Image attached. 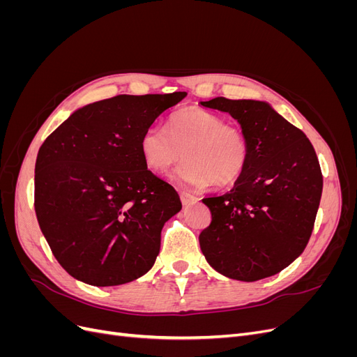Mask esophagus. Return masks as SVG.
I'll use <instances>...</instances> for the list:
<instances>
[{
	"instance_id": "obj_1",
	"label": "esophagus",
	"mask_w": 357,
	"mask_h": 357,
	"mask_svg": "<svg viewBox=\"0 0 357 357\" xmlns=\"http://www.w3.org/2000/svg\"><path fill=\"white\" fill-rule=\"evenodd\" d=\"M180 199H181V204L185 205V207H188V205H193L198 201V198L195 195H190V193H188V192H181Z\"/></svg>"
}]
</instances>
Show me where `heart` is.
I'll use <instances>...</instances> for the list:
<instances>
[{"mask_svg":"<svg viewBox=\"0 0 357 357\" xmlns=\"http://www.w3.org/2000/svg\"><path fill=\"white\" fill-rule=\"evenodd\" d=\"M139 152L147 168L158 174H164L185 156L171 180L193 189L211 183L218 188L231 186L250 160V146L243 129L197 107L172 114L167 128L149 126L139 139Z\"/></svg>","mask_w":357,"mask_h":357,"instance_id":"heart-1","label":"heart"}]
</instances>
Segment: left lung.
Instances as JSON below:
<instances>
[{
    "label": "left lung",
    "instance_id": "8db88e82",
    "mask_svg": "<svg viewBox=\"0 0 357 357\" xmlns=\"http://www.w3.org/2000/svg\"><path fill=\"white\" fill-rule=\"evenodd\" d=\"M201 104L229 113L250 146L234 188L202 199L211 211L199 235L202 255L225 277H271L304 252L314 228L323 189L314 147L268 102L219 96Z\"/></svg>",
    "mask_w": 357,
    "mask_h": 357
}]
</instances>
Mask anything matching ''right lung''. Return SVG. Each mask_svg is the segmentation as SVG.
<instances>
[{"label": "right lung", "instance_id": "right-lung-1", "mask_svg": "<svg viewBox=\"0 0 357 357\" xmlns=\"http://www.w3.org/2000/svg\"><path fill=\"white\" fill-rule=\"evenodd\" d=\"M186 95H117L88 104L41 144L37 220L53 256L75 280L119 286L153 266L160 231L181 202L147 169L139 139Z\"/></svg>", "mask_w": 357, "mask_h": 357}]
</instances>
